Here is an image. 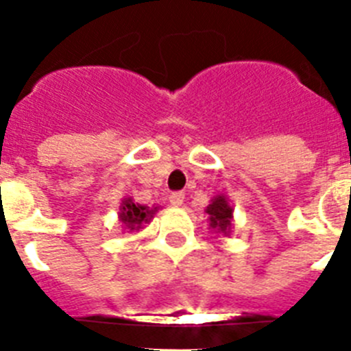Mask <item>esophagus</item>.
I'll return each instance as SVG.
<instances>
[{
  "label": "esophagus",
  "mask_w": 351,
  "mask_h": 351,
  "mask_svg": "<svg viewBox=\"0 0 351 351\" xmlns=\"http://www.w3.org/2000/svg\"><path fill=\"white\" fill-rule=\"evenodd\" d=\"M169 200L173 207H181L182 202H184V193L182 191H173V193H170Z\"/></svg>",
  "instance_id": "esophagus-1"
}]
</instances>
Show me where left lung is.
Returning <instances> with one entry per match:
<instances>
[{"label": "left lung", "mask_w": 351, "mask_h": 351, "mask_svg": "<svg viewBox=\"0 0 351 351\" xmlns=\"http://www.w3.org/2000/svg\"><path fill=\"white\" fill-rule=\"evenodd\" d=\"M206 213L209 214V226L219 234L228 235L232 230V219H234V209L230 207L225 195H218L210 200Z\"/></svg>", "instance_id": "obj_1"}]
</instances>
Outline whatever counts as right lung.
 Here are the masks:
<instances>
[{"label":"right lung","mask_w":351,"mask_h":351,"mask_svg":"<svg viewBox=\"0 0 351 351\" xmlns=\"http://www.w3.org/2000/svg\"><path fill=\"white\" fill-rule=\"evenodd\" d=\"M158 207H147L135 204L132 198H123V202L119 206V221L125 225V228L132 230H138L142 228L144 223H149L156 214Z\"/></svg>","instance_id":"add662e5"}]
</instances>
